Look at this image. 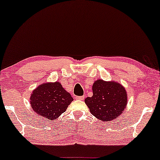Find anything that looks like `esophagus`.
<instances>
[{"mask_svg": "<svg viewBox=\"0 0 160 160\" xmlns=\"http://www.w3.org/2000/svg\"><path fill=\"white\" fill-rule=\"evenodd\" d=\"M85 97L83 95V96H76L75 98L76 99V100H84Z\"/></svg>", "mask_w": 160, "mask_h": 160, "instance_id": "obj_1", "label": "esophagus"}]
</instances>
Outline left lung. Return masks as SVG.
I'll return each mask as SVG.
<instances>
[{"instance_id":"obj_1","label":"left lung","mask_w":160,"mask_h":160,"mask_svg":"<svg viewBox=\"0 0 160 160\" xmlns=\"http://www.w3.org/2000/svg\"><path fill=\"white\" fill-rule=\"evenodd\" d=\"M92 92V96L88 97L85 103L91 114L101 121H112L126 108L127 94L117 82L97 80L93 84Z\"/></svg>"}]
</instances>
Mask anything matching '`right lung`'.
Returning a JSON list of instances; mask_svg holds the SVG:
<instances>
[{"instance_id":"right-lung-1","label":"right lung","mask_w":160,"mask_h":160,"mask_svg":"<svg viewBox=\"0 0 160 160\" xmlns=\"http://www.w3.org/2000/svg\"><path fill=\"white\" fill-rule=\"evenodd\" d=\"M73 98L59 82L45 83L33 91L31 105L34 112L49 121L65 112Z\"/></svg>"}]
</instances>
